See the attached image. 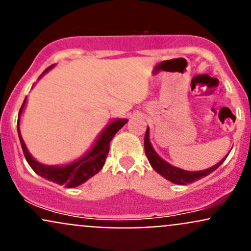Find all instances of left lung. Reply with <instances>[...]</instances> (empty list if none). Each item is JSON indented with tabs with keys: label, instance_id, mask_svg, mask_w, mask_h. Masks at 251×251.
<instances>
[{
	"label": "left lung",
	"instance_id": "1",
	"mask_svg": "<svg viewBox=\"0 0 251 251\" xmlns=\"http://www.w3.org/2000/svg\"><path fill=\"white\" fill-rule=\"evenodd\" d=\"M144 150H146V155L149 160L150 165L151 167L156 171L160 176H162L163 178L167 179V180L172 181L174 184H179V185H185V184L192 183V181H196L199 179L204 178L207 176L208 174L213 173L224 161L226 160L227 155L230 154L228 152L223 160L219 161L218 163L212 167L207 168V170H203V171H185V170H181V168L176 167V166L171 165L168 163L167 161H165L163 159H161L156 151L154 150L152 148V144L150 143V130L149 127L147 128V132L146 136H144Z\"/></svg>",
	"mask_w": 251,
	"mask_h": 251
}]
</instances>
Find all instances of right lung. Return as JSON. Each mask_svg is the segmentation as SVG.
Instances as JSON below:
<instances>
[{
  "instance_id": "1",
  "label": "right lung",
  "mask_w": 251,
  "mask_h": 251,
  "mask_svg": "<svg viewBox=\"0 0 251 251\" xmlns=\"http://www.w3.org/2000/svg\"><path fill=\"white\" fill-rule=\"evenodd\" d=\"M54 66L55 65L49 66V67L39 75L38 79H41L46 73H48ZM26 101H27V97H25L24 103L20 108L17 125L18 134H19L20 144L21 148H23L25 159L27 161L28 165L31 166V168H32L38 176H41L42 178L52 181V183L60 184V185H65L67 186V188H75V186L81 185V184L85 183V181L89 180L91 176H94L95 174H97L102 170V167H103L105 162V157H107L108 151H109L110 141H112L113 137L115 136V133L127 123V119H114L113 121H110L103 130L101 131V133L97 136L96 141L94 142V144H92L90 149H89L83 156L78 157L77 160L72 161V162L70 163H66V165H44V163L38 162V161L30 154V151H28L27 147H26L20 132V118L24 112V108H25Z\"/></svg>"
}]
</instances>
